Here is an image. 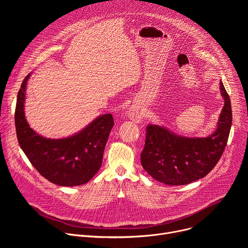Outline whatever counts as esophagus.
I'll list each match as a JSON object with an SVG mask.
<instances>
[{"instance_id": "1", "label": "esophagus", "mask_w": 248, "mask_h": 248, "mask_svg": "<svg viewBox=\"0 0 248 248\" xmlns=\"http://www.w3.org/2000/svg\"><path fill=\"white\" fill-rule=\"evenodd\" d=\"M128 117L130 118V120H132L135 123H140L142 121L143 113H142V110L140 109V106H138V104L131 105V107L128 111Z\"/></svg>"}]
</instances>
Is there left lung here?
Returning <instances> with one entry per match:
<instances>
[{
  "mask_svg": "<svg viewBox=\"0 0 248 248\" xmlns=\"http://www.w3.org/2000/svg\"><path fill=\"white\" fill-rule=\"evenodd\" d=\"M225 105L217 130L208 137L178 136L166 128L150 124L146 128L140 162L156 181L169 186H184L204 178L221 159L232 126V106L223 82Z\"/></svg>",
  "mask_w": 248,
  "mask_h": 248,
  "instance_id": "obj_1",
  "label": "left lung"
}]
</instances>
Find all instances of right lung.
<instances>
[{"label": "right lung", "instance_id": "obj_1", "mask_svg": "<svg viewBox=\"0 0 248 248\" xmlns=\"http://www.w3.org/2000/svg\"><path fill=\"white\" fill-rule=\"evenodd\" d=\"M23 79L17 94L15 122L18 143L32 166L49 182L62 186L88 183L99 170L106 143L114 126L111 114L99 117L78 134L63 139H47L33 131L24 112Z\"/></svg>", "mask_w": 248, "mask_h": 248}]
</instances>
